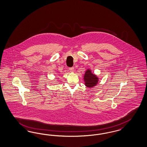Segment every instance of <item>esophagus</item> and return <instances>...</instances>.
Masks as SVG:
<instances>
[{"label":"esophagus","instance_id":"34e87169","mask_svg":"<svg viewBox=\"0 0 147 147\" xmlns=\"http://www.w3.org/2000/svg\"><path fill=\"white\" fill-rule=\"evenodd\" d=\"M74 67H71V68H69V71H70L71 72L74 71Z\"/></svg>","mask_w":147,"mask_h":147}]
</instances>
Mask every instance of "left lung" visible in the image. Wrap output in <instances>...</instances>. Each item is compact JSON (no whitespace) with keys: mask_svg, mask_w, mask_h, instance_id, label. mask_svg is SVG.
I'll list each match as a JSON object with an SVG mask.
<instances>
[{"mask_svg":"<svg viewBox=\"0 0 147 147\" xmlns=\"http://www.w3.org/2000/svg\"><path fill=\"white\" fill-rule=\"evenodd\" d=\"M84 80L85 86L91 88L94 87L98 82V78L92 73L90 69H87L84 76Z\"/></svg>","mask_w":147,"mask_h":147,"instance_id":"left-lung-1","label":"left lung"}]
</instances>
